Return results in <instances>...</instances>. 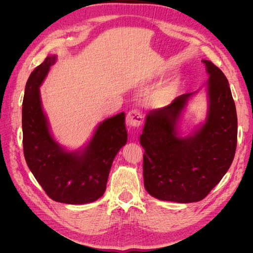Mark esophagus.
I'll list each match as a JSON object with an SVG mask.
<instances>
[{
  "label": "esophagus",
  "instance_id": "34e87169",
  "mask_svg": "<svg viewBox=\"0 0 253 253\" xmlns=\"http://www.w3.org/2000/svg\"><path fill=\"white\" fill-rule=\"evenodd\" d=\"M142 116L138 111H129L126 115V126L132 128H138L141 126Z\"/></svg>",
  "mask_w": 253,
  "mask_h": 253
}]
</instances>
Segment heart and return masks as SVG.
I'll return each mask as SVG.
<instances>
[{"mask_svg":"<svg viewBox=\"0 0 253 253\" xmlns=\"http://www.w3.org/2000/svg\"><path fill=\"white\" fill-rule=\"evenodd\" d=\"M174 93V85H165L153 91L152 95L150 96V99L154 104H164L170 100Z\"/></svg>","mask_w":253,"mask_h":253,"instance_id":"b5f03b06","label":"heart"}]
</instances>
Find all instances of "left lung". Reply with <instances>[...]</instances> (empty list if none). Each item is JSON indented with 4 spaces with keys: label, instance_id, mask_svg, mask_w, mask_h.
<instances>
[{
    "label": "left lung",
    "instance_id": "obj_1",
    "mask_svg": "<svg viewBox=\"0 0 253 253\" xmlns=\"http://www.w3.org/2000/svg\"><path fill=\"white\" fill-rule=\"evenodd\" d=\"M202 62L209 76L204 122L181 136L182 114L201 88L178 96L171 104L151 111L145 117L139 138L144 149V188L160 201L187 204L204 200L234 158L237 117L229 82L211 61Z\"/></svg>",
    "mask_w": 253,
    "mask_h": 253
}]
</instances>
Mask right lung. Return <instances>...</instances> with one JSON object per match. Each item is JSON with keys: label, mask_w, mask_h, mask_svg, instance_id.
<instances>
[{"label": "right lung", "mask_w": 253, "mask_h": 253, "mask_svg": "<svg viewBox=\"0 0 253 253\" xmlns=\"http://www.w3.org/2000/svg\"><path fill=\"white\" fill-rule=\"evenodd\" d=\"M48 56L30 74L22 105L24 156L29 170L52 201L68 205L88 204L106 189L115 156L127 140L125 113L103 120L82 148L68 151L58 143L43 111L40 86L56 63Z\"/></svg>", "instance_id": "obj_1"}]
</instances>
